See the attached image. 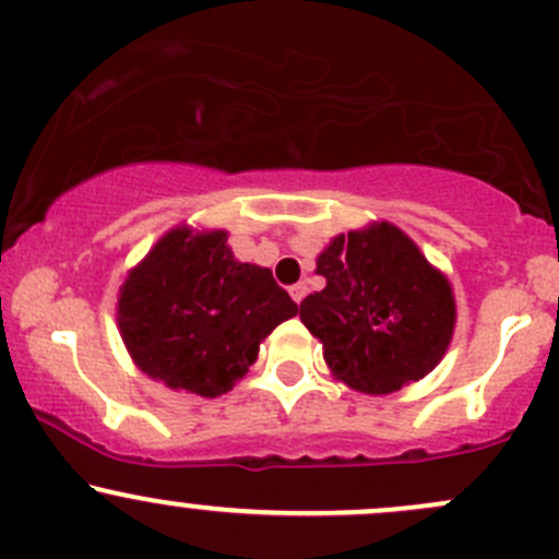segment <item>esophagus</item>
<instances>
[{
    "label": "esophagus",
    "instance_id": "esophagus-1",
    "mask_svg": "<svg viewBox=\"0 0 559 559\" xmlns=\"http://www.w3.org/2000/svg\"><path fill=\"white\" fill-rule=\"evenodd\" d=\"M306 290H309V287H306V282H296V285L290 287V296H293V301H296V304H301V301H304V296H306Z\"/></svg>",
    "mask_w": 559,
    "mask_h": 559
}]
</instances>
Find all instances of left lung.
Returning a JSON list of instances; mask_svg holds the SVG:
<instances>
[{
	"instance_id": "obj_1",
	"label": "left lung",
	"mask_w": 559,
	"mask_h": 559,
	"mask_svg": "<svg viewBox=\"0 0 559 559\" xmlns=\"http://www.w3.org/2000/svg\"><path fill=\"white\" fill-rule=\"evenodd\" d=\"M317 274L328 285L304 298L301 322L341 381L389 394L435 370L453 335V293L397 226L341 234Z\"/></svg>"
}]
</instances>
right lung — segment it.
<instances>
[{
  "instance_id": "add662e5",
  "label": "right lung",
  "mask_w": 559,
  "mask_h": 559,
  "mask_svg": "<svg viewBox=\"0 0 559 559\" xmlns=\"http://www.w3.org/2000/svg\"><path fill=\"white\" fill-rule=\"evenodd\" d=\"M296 314L272 272L239 263L224 231L165 234L119 296V330L138 368L202 397L229 392L258 344Z\"/></svg>"
}]
</instances>
